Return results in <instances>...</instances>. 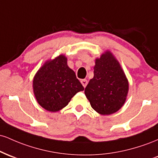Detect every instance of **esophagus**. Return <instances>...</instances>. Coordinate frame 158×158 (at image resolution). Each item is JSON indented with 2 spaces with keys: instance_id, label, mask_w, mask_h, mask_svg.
<instances>
[{
  "instance_id": "1",
  "label": "esophagus",
  "mask_w": 158,
  "mask_h": 158,
  "mask_svg": "<svg viewBox=\"0 0 158 158\" xmlns=\"http://www.w3.org/2000/svg\"><path fill=\"white\" fill-rule=\"evenodd\" d=\"M81 85H83V87H84V88H85V87H86L87 84H88V81H87L86 79H81Z\"/></svg>"
}]
</instances>
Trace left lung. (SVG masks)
I'll return each mask as SVG.
<instances>
[{
    "mask_svg": "<svg viewBox=\"0 0 158 158\" xmlns=\"http://www.w3.org/2000/svg\"><path fill=\"white\" fill-rule=\"evenodd\" d=\"M94 78L85 89L90 106L102 115L118 110L126 101L128 83L119 62L110 52L96 59Z\"/></svg>",
    "mask_w": 158,
    "mask_h": 158,
    "instance_id": "obj_1",
    "label": "left lung"
}]
</instances>
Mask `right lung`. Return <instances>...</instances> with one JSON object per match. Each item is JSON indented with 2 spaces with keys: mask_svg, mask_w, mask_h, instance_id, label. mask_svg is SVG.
Listing matches in <instances>:
<instances>
[{
  "mask_svg": "<svg viewBox=\"0 0 158 158\" xmlns=\"http://www.w3.org/2000/svg\"><path fill=\"white\" fill-rule=\"evenodd\" d=\"M84 87L67 64V58L59 56L40 68L33 79L38 102L49 111L56 112L68 106L71 98Z\"/></svg>",
  "mask_w": 158,
  "mask_h": 158,
  "instance_id": "right-lung-1",
  "label": "right lung"
}]
</instances>
